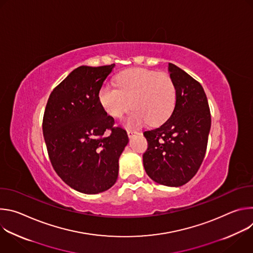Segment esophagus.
<instances>
[{
  "instance_id": "esophagus-1",
  "label": "esophagus",
  "mask_w": 253,
  "mask_h": 253,
  "mask_svg": "<svg viewBox=\"0 0 253 253\" xmlns=\"http://www.w3.org/2000/svg\"><path fill=\"white\" fill-rule=\"evenodd\" d=\"M127 134H128L129 138H132L135 134H138V132L137 131H133V130H127Z\"/></svg>"
}]
</instances>
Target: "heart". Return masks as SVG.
I'll list each match as a JSON object with an SVG mask.
<instances>
[{"label": "heart", "mask_w": 253, "mask_h": 253, "mask_svg": "<svg viewBox=\"0 0 253 253\" xmlns=\"http://www.w3.org/2000/svg\"><path fill=\"white\" fill-rule=\"evenodd\" d=\"M104 110L120 117L132 106L134 109L123 119L127 128L163 122L171 114L176 101V88L169 75L145 70L131 69L117 78V87L104 84L99 91Z\"/></svg>", "instance_id": "obj_1"}]
</instances>
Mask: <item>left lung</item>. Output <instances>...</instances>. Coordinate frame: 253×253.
Returning <instances> with one entry per match:
<instances>
[{"label": "left lung", "mask_w": 253, "mask_h": 253, "mask_svg": "<svg viewBox=\"0 0 253 253\" xmlns=\"http://www.w3.org/2000/svg\"><path fill=\"white\" fill-rule=\"evenodd\" d=\"M168 72L176 88L175 107L166 122L143 133L148 142L143 165L156 183L179 187L203 161L211 116L202 86L174 64H168Z\"/></svg>", "instance_id": "obj_1"}]
</instances>
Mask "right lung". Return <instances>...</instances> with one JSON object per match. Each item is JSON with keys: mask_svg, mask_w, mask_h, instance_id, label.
I'll return each mask as SVG.
<instances>
[{"mask_svg": "<svg viewBox=\"0 0 253 253\" xmlns=\"http://www.w3.org/2000/svg\"><path fill=\"white\" fill-rule=\"evenodd\" d=\"M114 67L73 70L53 90L44 113L43 135L53 168L67 185L85 194L115 184L119 158L129 142L127 132L113 127V117L99 101V91Z\"/></svg>", "mask_w": 253, "mask_h": 253, "instance_id": "right-lung-1", "label": "right lung"}]
</instances>
